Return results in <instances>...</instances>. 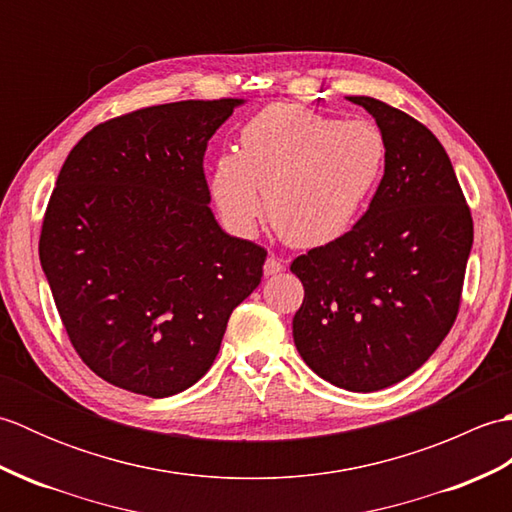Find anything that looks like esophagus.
Here are the masks:
<instances>
[{
    "mask_svg": "<svg viewBox=\"0 0 512 512\" xmlns=\"http://www.w3.org/2000/svg\"><path fill=\"white\" fill-rule=\"evenodd\" d=\"M281 270H284V264H281V259L275 257V255H270L266 259V264H264V275L266 277H273V275L281 273Z\"/></svg>",
    "mask_w": 512,
    "mask_h": 512,
    "instance_id": "obj_1",
    "label": "esophagus"
}]
</instances>
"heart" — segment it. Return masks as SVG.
Returning <instances> with one entry per match:
<instances>
[{"instance_id": "heart-1", "label": "heart", "mask_w": 512, "mask_h": 512, "mask_svg": "<svg viewBox=\"0 0 512 512\" xmlns=\"http://www.w3.org/2000/svg\"><path fill=\"white\" fill-rule=\"evenodd\" d=\"M387 143L365 118L341 121L277 103L239 129L237 154H222L211 193L224 224L253 235L266 213L295 246H325L361 220L383 178Z\"/></svg>"}]
</instances>
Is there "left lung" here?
Here are the masks:
<instances>
[{"instance_id": "8db88e82", "label": "left lung", "mask_w": 512, "mask_h": 512, "mask_svg": "<svg viewBox=\"0 0 512 512\" xmlns=\"http://www.w3.org/2000/svg\"><path fill=\"white\" fill-rule=\"evenodd\" d=\"M387 162L365 215L292 262L306 297L292 319L303 361L328 383L378 391L429 361L458 317L473 217L440 140L372 96Z\"/></svg>"}]
</instances>
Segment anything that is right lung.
<instances>
[{
	"mask_svg": "<svg viewBox=\"0 0 512 512\" xmlns=\"http://www.w3.org/2000/svg\"><path fill=\"white\" fill-rule=\"evenodd\" d=\"M242 99L143 107L96 125L65 158L39 237L63 328L96 376L149 398L209 372L266 250L226 235L204 151Z\"/></svg>",
	"mask_w": 512,
	"mask_h": 512,
	"instance_id": "add662e5",
	"label": "right lung"
}]
</instances>
